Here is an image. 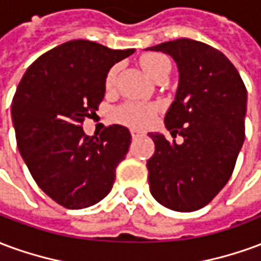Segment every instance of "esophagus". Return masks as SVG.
<instances>
[{"label": "esophagus", "instance_id": "1", "mask_svg": "<svg viewBox=\"0 0 261 261\" xmlns=\"http://www.w3.org/2000/svg\"><path fill=\"white\" fill-rule=\"evenodd\" d=\"M145 134L142 133V131H138V130H131V137L136 140V138H140V137H144Z\"/></svg>", "mask_w": 261, "mask_h": 261}]
</instances>
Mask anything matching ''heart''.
Masks as SVG:
<instances>
[{"instance_id":"b5f03b06","label":"heart","mask_w":261,"mask_h":261,"mask_svg":"<svg viewBox=\"0 0 261 261\" xmlns=\"http://www.w3.org/2000/svg\"><path fill=\"white\" fill-rule=\"evenodd\" d=\"M140 64H141L144 72L153 81H158L162 75L170 72V61L168 57H165L164 54H144L140 59ZM116 75H117V67H113L106 76V86L108 88L113 86ZM156 113H158V108L155 105L128 102L117 109L116 117L125 124L142 128V127H148L149 124H152Z\"/></svg>"}]
</instances>
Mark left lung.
I'll list each match as a JSON object with an SVG mask.
<instances>
[{"instance_id":"obj_1","label":"left lung","mask_w":261,"mask_h":261,"mask_svg":"<svg viewBox=\"0 0 261 261\" xmlns=\"http://www.w3.org/2000/svg\"><path fill=\"white\" fill-rule=\"evenodd\" d=\"M147 50L172 56L179 86L165 125L181 144L149 133L155 152L148 159L153 198L166 208L200 210L228 183L245 141L247 92L235 65L217 48L192 39Z\"/></svg>"}]
</instances>
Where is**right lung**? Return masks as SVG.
Masks as SVG:
<instances>
[{
  "mask_svg": "<svg viewBox=\"0 0 261 261\" xmlns=\"http://www.w3.org/2000/svg\"><path fill=\"white\" fill-rule=\"evenodd\" d=\"M133 53L89 40L63 43L26 69L15 92L11 114L18 149L37 186L63 207H91L113 187L130 131L113 124L89 137L82 123L96 114L109 69Z\"/></svg>",
  "mask_w": 261,
  "mask_h": 261,
  "instance_id": "obj_1",
  "label": "right lung"
}]
</instances>
